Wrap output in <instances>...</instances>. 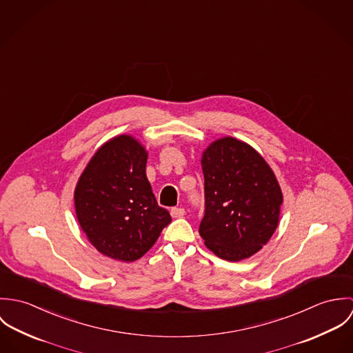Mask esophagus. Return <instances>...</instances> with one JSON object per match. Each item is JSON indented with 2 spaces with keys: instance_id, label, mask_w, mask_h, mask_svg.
<instances>
[{
  "instance_id": "34e87169",
  "label": "esophagus",
  "mask_w": 353,
  "mask_h": 353,
  "mask_svg": "<svg viewBox=\"0 0 353 353\" xmlns=\"http://www.w3.org/2000/svg\"><path fill=\"white\" fill-rule=\"evenodd\" d=\"M185 209L181 208V206H175V208H171V216L178 219V217H183L185 216Z\"/></svg>"
}]
</instances>
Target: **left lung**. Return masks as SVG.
<instances>
[{
	"instance_id": "obj_1",
	"label": "left lung",
	"mask_w": 353,
	"mask_h": 353,
	"mask_svg": "<svg viewBox=\"0 0 353 353\" xmlns=\"http://www.w3.org/2000/svg\"><path fill=\"white\" fill-rule=\"evenodd\" d=\"M201 164L205 214L199 232L206 248L232 262L252 256L279 225L283 194L273 171L232 137L210 144Z\"/></svg>"
}]
</instances>
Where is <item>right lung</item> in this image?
I'll use <instances>...</instances> for the list:
<instances>
[{"label": "right lung", "mask_w": 353, "mask_h": 353, "mask_svg": "<svg viewBox=\"0 0 353 353\" xmlns=\"http://www.w3.org/2000/svg\"><path fill=\"white\" fill-rule=\"evenodd\" d=\"M147 157L133 137H115L95 153L76 186L79 223L90 242L110 258H141L171 223L152 193Z\"/></svg>", "instance_id": "1"}]
</instances>
